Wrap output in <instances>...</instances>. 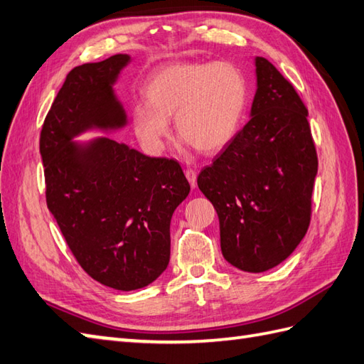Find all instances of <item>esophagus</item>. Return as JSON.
Returning a JSON list of instances; mask_svg holds the SVG:
<instances>
[{
    "mask_svg": "<svg viewBox=\"0 0 364 364\" xmlns=\"http://www.w3.org/2000/svg\"><path fill=\"white\" fill-rule=\"evenodd\" d=\"M185 176H187V179H188V182L191 185V188H196V185H198V174H196V171H194V170H187V171H185Z\"/></svg>",
    "mask_w": 364,
    "mask_h": 364,
    "instance_id": "obj_1",
    "label": "esophagus"
}]
</instances>
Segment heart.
Instances as JSON below:
<instances>
[{
  "label": "heart",
  "mask_w": 364,
  "mask_h": 364,
  "mask_svg": "<svg viewBox=\"0 0 364 364\" xmlns=\"http://www.w3.org/2000/svg\"><path fill=\"white\" fill-rule=\"evenodd\" d=\"M146 103L132 106V128L148 151L159 153L176 131L202 153H218L233 140L249 103V83L230 61L166 65L148 78Z\"/></svg>",
  "instance_id": "b5f03b06"
}]
</instances>
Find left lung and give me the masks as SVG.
Returning a JSON list of instances; mask_svg holds the SVG:
<instances>
[{
	"label": "left lung",
	"mask_w": 364,
	"mask_h": 364,
	"mask_svg": "<svg viewBox=\"0 0 364 364\" xmlns=\"http://www.w3.org/2000/svg\"><path fill=\"white\" fill-rule=\"evenodd\" d=\"M250 120L198 176L213 203L220 250L233 267H277L307 233L318 171L307 109L269 60L255 57Z\"/></svg>",
	"instance_id": "1"
}]
</instances>
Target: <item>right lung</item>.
<instances>
[{
	"mask_svg": "<svg viewBox=\"0 0 364 364\" xmlns=\"http://www.w3.org/2000/svg\"><path fill=\"white\" fill-rule=\"evenodd\" d=\"M131 63L117 54L68 74L44 120L40 154L46 202L82 269L100 284L137 290L170 262V224L190 183L174 159L148 157L109 137L128 115L114 85Z\"/></svg>",
	"mask_w": 364,
	"mask_h": 364,
	"instance_id": "obj_1",
	"label": "right lung"
}]
</instances>
